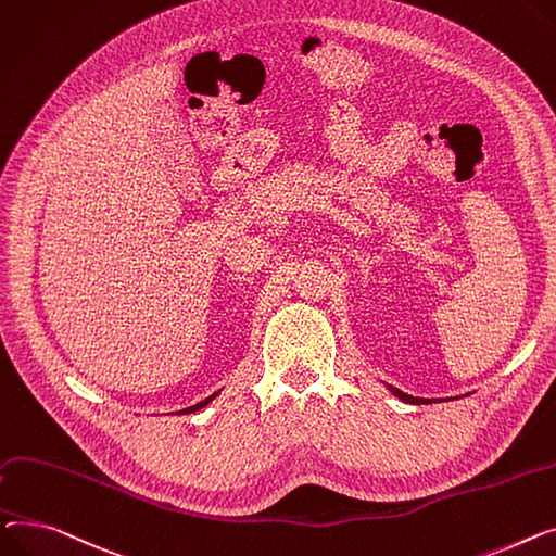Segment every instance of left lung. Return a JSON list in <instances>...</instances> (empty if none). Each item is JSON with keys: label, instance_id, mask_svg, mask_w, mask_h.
I'll return each mask as SVG.
<instances>
[{"label": "left lung", "instance_id": "1", "mask_svg": "<svg viewBox=\"0 0 556 556\" xmlns=\"http://www.w3.org/2000/svg\"><path fill=\"white\" fill-rule=\"evenodd\" d=\"M390 388V393H393L395 397H400L402 402H406V404H427V402H431V400H421V397H413V395H406V393H402L400 388H393V386H388Z\"/></svg>", "mask_w": 556, "mask_h": 556}]
</instances>
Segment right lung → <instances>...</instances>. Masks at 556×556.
I'll return each instance as SVG.
<instances>
[{
	"label": "right lung",
	"instance_id": "right-lung-1",
	"mask_svg": "<svg viewBox=\"0 0 556 556\" xmlns=\"http://www.w3.org/2000/svg\"><path fill=\"white\" fill-rule=\"evenodd\" d=\"M215 397H217V393H213V395H211V397H206V400H204V402H200V404H194V406H188V408H184V410H179V415H181V413H184V415H186V413H194V410H200V408H204V406H206V404H208V402H213V400H215Z\"/></svg>",
	"mask_w": 556,
	"mask_h": 556
}]
</instances>
